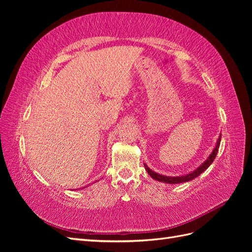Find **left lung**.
<instances>
[{"label":"left lung","mask_w":252,"mask_h":252,"mask_svg":"<svg viewBox=\"0 0 252 252\" xmlns=\"http://www.w3.org/2000/svg\"><path fill=\"white\" fill-rule=\"evenodd\" d=\"M220 134L219 136L218 139V142H217V145L215 149L212 150V152L210 154V156L208 157V158L206 159V161L201 164L199 167H197L196 169H194L192 172H190L188 174H185V175H180V177H167V175H163V174H158L157 172H155L154 170H151L149 167L144 164L145 166V169L147 170V172L149 173L150 177L152 179H155L156 181H158V182H162V183H167V184H180V183H185V182H189L191 181L193 179H195L196 177H199V175L204 172L206 169L208 168V167L211 165V163L215 161V158L218 155V151H219V147H220Z\"/></svg>","instance_id":"8db88e82"}]
</instances>
